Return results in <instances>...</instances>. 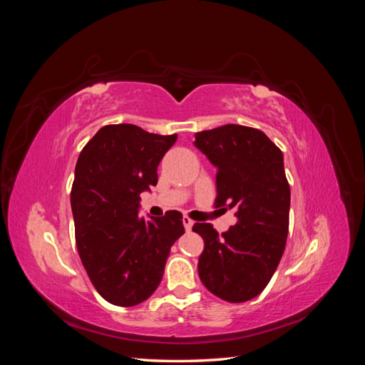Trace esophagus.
Instances as JSON below:
<instances>
[{
  "mask_svg": "<svg viewBox=\"0 0 365 365\" xmlns=\"http://www.w3.org/2000/svg\"><path fill=\"white\" fill-rule=\"evenodd\" d=\"M182 224H184V228H185L187 231H190L192 227H193V220H192L189 216H184V217H182Z\"/></svg>",
  "mask_w": 365,
  "mask_h": 365,
  "instance_id": "34e87169",
  "label": "esophagus"
}]
</instances>
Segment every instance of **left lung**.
I'll return each mask as SVG.
<instances>
[{"label": "left lung", "instance_id": "obj_1", "mask_svg": "<svg viewBox=\"0 0 365 365\" xmlns=\"http://www.w3.org/2000/svg\"><path fill=\"white\" fill-rule=\"evenodd\" d=\"M216 168L215 207L235 208L237 224L219 235L196 222L204 239L197 263L205 288L228 303L259 295L279 267L289 231L291 190L283 153L256 128L224 125L195 134Z\"/></svg>", "mask_w": 365, "mask_h": 365}]
</instances>
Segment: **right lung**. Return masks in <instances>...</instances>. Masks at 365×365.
<instances>
[{
  "label": "right lung",
  "instance_id": "add662e5",
  "mask_svg": "<svg viewBox=\"0 0 365 365\" xmlns=\"http://www.w3.org/2000/svg\"><path fill=\"white\" fill-rule=\"evenodd\" d=\"M176 138L106 125L77 160L71 187L77 252L96 291L115 306H135L153 294L172 245L184 235L176 210L153 222L138 216L140 193L157 185L158 164Z\"/></svg>",
  "mask_w": 365,
  "mask_h": 365
}]
</instances>
